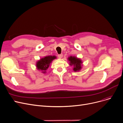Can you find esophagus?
Here are the masks:
<instances>
[{
    "label": "esophagus",
    "instance_id": "1",
    "mask_svg": "<svg viewBox=\"0 0 123 123\" xmlns=\"http://www.w3.org/2000/svg\"><path fill=\"white\" fill-rule=\"evenodd\" d=\"M58 57L59 58H62V57H63V54H58Z\"/></svg>",
    "mask_w": 123,
    "mask_h": 123
}]
</instances>
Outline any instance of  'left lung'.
<instances>
[{
    "label": "left lung",
    "mask_w": 123,
    "mask_h": 123,
    "mask_svg": "<svg viewBox=\"0 0 123 123\" xmlns=\"http://www.w3.org/2000/svg\"><path fill=\"white\" fill-rule=\"evenodd\" d=\"M68 60L70 61V65H73V70L74 71H77L80 70L81 68L82 62L79 59L77 58L76 57L70 56L68 58Z\"/></svg>",
    "instance_id": "obj_1"
}]
</instances>
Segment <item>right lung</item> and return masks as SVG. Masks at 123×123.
<instances>
[{"instance_id":"1","label":"right lung","mask_w":123,"mask_h":123,"mask_svg":"<svg viewBox=\"0 0 123 123\" xmlns=\"http://www.w3.org/2000/svg\"><path fill=\"white\" fill-rule=\"evenodd\" d=\"M56 58L55 56H48L41 59L37 63V69L39 70H42L43 73H45V71L48 68L51 62Z\"/></svg>"}]
</instances>
